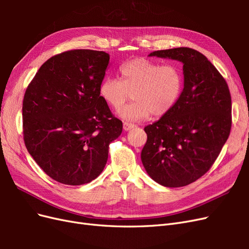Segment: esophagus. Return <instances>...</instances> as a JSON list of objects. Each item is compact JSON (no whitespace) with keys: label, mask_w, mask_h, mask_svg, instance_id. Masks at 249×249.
<instances>
[{"label":"esophagus","mask_w":249,"mask_h":249,"mask_svg":"<svg viewBox=\"0 0 249 249\" xmlns=\"http://www.w3.org/2000/svg\"><path fill=\"white\" fill-rule=\"evenodd\" d=\"M135 126H136V125H135L134 124L124 122V131H130L131 129H133V127H135Z\"/></svg>","instance_id":"34e87169"}]
</instances>
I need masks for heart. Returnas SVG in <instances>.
Returning a JSON list of instances; mask_svg holds the SVG:
<instances>
[{
	"label": "heart",
	"instance_id": "1",
	"mask_svg": "<svg viewBox=\"0 0 249 249\" xmlns=\"http://www.w3.org/2000/svg\"><path fill=\"white\" fill-rule=\"evenodd\" d=\"M119 79L106 78L100 86V95L109 107L122 109L130 100L134 102L120 111L130 120L147 119L152 115L163 117L175 108L183 89V74L173 64L161 65L137 57L119 66Z\"/></svg>",
	"mask_w": 249,
	"mask_h": 249
}]
</instances>
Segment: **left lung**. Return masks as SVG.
Wrapping results in <instances>:
<instances>
[{"label": "left lung", "mask_w": 249, "mask_h": 249, "mask_svg": "<svg viewBox=\"0 0 249 249\" xmlns=\"http://www.w3.org/2000/svg\"><path fill=\"white\" fill-rule=\"evenodd\" d=\"M149 56L183 62L184 89L168 114L144 127L141 161L154 180L183 187L212 167L231 129V97L227 81L196 50L155 51Z\"/></svg>", "instance_id": "obj_1"}]
</instances>
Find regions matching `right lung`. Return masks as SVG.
<instances>
[{
	"instance_id": "1",
	"label": "right lung",
	"mask_w": 249,
	"mask_h": 249,
	"mask_svg": "<svg viewBox=\"0 0 249 249\" xmlns=\"http://www.w3.org/2000/svg\"><path fill=\"white\" fill-rule=\"evenodd\" d=\"M110 56L71 50L51 57L30 82L22 101L29 154L57 182L78 186L101 175L109 144L123 132L100 95Z\"/></svg>"
}]
</instances>
